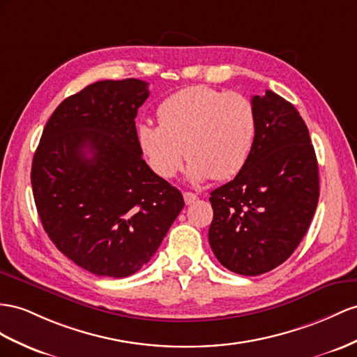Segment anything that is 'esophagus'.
<instances>
[{"instance_id": "obj_1", "label": "esophagus", "mask_w": 357, "mask_h": 357, "mask_svg": "<svg viewBox=\"0 0 357 357\" xmlns=\"http://www.w3.org/2000/svg\"><path fill=\"white\" fill-rule=\"evenodd\" d=\"M184 200H185L187 205H191L193 202H196L197 196L195 193H190V191H185V193H184Z\"/></svg>"}]
</instances>
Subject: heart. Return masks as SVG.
Returning a JSON list of instances; mask_svg holds the SVG:
<instances>
[{"mask_svg":"<svg viewBox=\"0 0 357 357\" xmlns=\"http://www.w3.org/2000/svg\"><path fill=\"white\" fill-rule=\"evenodd\" d=\"M157 117L160 126L137 125L135 140L161 179L176 176L184 152L191 181L234 178L248 161L257 134V114L248 98L208 86H191L164 99Z\"/></svg>","mask_w":357,"mask_h":357,"instance_id":"heart-1","label":"heart"}]
</instances>
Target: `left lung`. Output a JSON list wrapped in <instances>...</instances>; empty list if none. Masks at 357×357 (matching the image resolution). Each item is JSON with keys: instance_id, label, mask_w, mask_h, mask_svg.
<instances>
[{"instance_id": "1", "label": "left lung", "mask_w": 357, "mask_h": 357, "mask_svg": "<svg viewBox=\"0 0 357 357\" xmlns=\"http://www.w3.org/2000/svg\"><path fill=\"white\" fill-rule=\"evenodd\" d=\"M252 105L257 134L249 158L209 197V245L223 267L243 276H259L291 257L319 196L315 151L296 107L271 90Z\"/></svg>"}]
</instances>
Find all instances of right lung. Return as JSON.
<instances>
[{"mask_svg":"<svg viewBox=\"0 0 357 357\" xmlns=\"http://www.w3.org/2000/svg\"><path fill=\"white\" fill-rule=\"evenodd\" d=\"M148 83L98 81L54 109L34 152L31 187L45 232L77 266L126 278L148 264L184 208L135 140Z\"/></svg>","mask_w":357,"mask_h":357,"instance_id":"1","label":"right lung"}]
</instances>
